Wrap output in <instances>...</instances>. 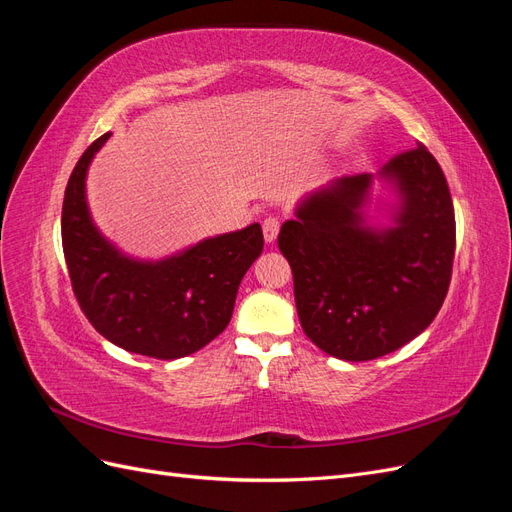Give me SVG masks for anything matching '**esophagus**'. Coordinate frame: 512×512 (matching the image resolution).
<instances>
[{
    "mask_svg": "<svg viewBox=\"0 0 512 512\" xmlns=\"http://www.w3.org/2000/svg\"><path fill=\"white\" fill-rule=\"evenodd\" d=\"M262 235H265L267 243H273L277 239V235H280V222H277L275 218H267L265 222H262Z\"/></svg>",
    "mask_w": 512,
    "mask_h": 512,
    "instance_id": "1",
    "label": "esophagus"
}]
</instances>
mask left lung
Instances as JSON below:
<instances>
[{
    "mask_svg": "<svg viewBox=\"0 0 512 512\" xmlns=\"http://www.w3.org/2000/svg\"><path fill=\"white\" fill-rule=\"evenodd\" d=\"M312 342L342 361L406 346L440 312L455 258V209L425 145L376 175L307 192L277 237Z\"/></svg>",
    "mask_w": 512,
    "mask_h": 512,
    "instance_id": "8db88e82",
    "label": "left lung"
}]
</instances>
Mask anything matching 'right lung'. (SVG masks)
Instances as JSON below:
<instances>
[{
  "label": "right lung",
  "mask_w": 512,
  "mask_h": 512,
  "mask_svg": "<svg viewBox=\"0 0 512 512\" xmlns=\"http://www.w3.org/2000/svg\"><path fill=\"white\" fill-rule=\"evenodd\" d=\"M111 132L76 162L61 209V243L79 305L108 342L151 359H181L218 337L243 275L262 254V228L207 237L164 258H136L91 218L87 173Z\"/></svg>",
  "instance_id": "add662e5"
}]
</instances>
